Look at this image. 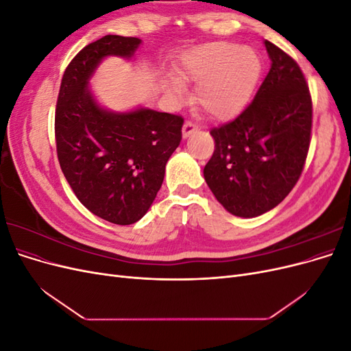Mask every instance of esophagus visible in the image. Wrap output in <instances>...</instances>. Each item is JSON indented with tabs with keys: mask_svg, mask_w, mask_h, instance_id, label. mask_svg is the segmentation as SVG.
Segmentation results:
<instances>
[{
	"mask_svg": "<svg viewBox=\"0 0 351 351\" xmlns=\"http://www.w3.org/2000/svg\"><path fill=\"white\" fill-rule=\"evenodd\" d=\"M197 129H199V127H197L193 121L187 120V121L184 123V125H183V137H189L192 133L197 132Z\"/></svg>",
	"mask_w": 351,
	"mask_h": 351,
	"instance_id": "esophagus-1",
	"label": "esophagus"
}]
</instances>
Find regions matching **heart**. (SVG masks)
<instances>
[{
	"label": "heart",
	"instance_id": "heart-1",
	"mask_svg": "<svg viewBox=\"0 0 351 351\" xmlns=\"http://www.w3.org/2000/svg\"><path fill=\"white\" fill-rule=\"evenodd\" d=\"M184 76L200 82L196 101L215 119H230L249 101L261 74V61L252 48L234 42H210L189 52ZM171 90L180 93L173 83Z\"/></svg>",
	"mask_w": 351,
	"mask_h": 351
}]
</instances>
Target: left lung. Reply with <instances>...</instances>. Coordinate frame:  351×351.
<instances>
[{
    "label": "left lung",
    "instance_id": "obj_1",
    "mask_svg": "<svg viewBox=\"0 0 351 351\" xmlns=\"http://www.w3.org/2000/svg\"><path fill=\"white\" fill-rule=\"evenodd\" d=\"M272 61L253 101L234 120L210 129L215 151L206 184L230 214L271 210L299 182L312 134V97L299 64L265 40Z\"/></svg>",
    "mask_w": 351,
    "mask_h": 351
}]
</instances>
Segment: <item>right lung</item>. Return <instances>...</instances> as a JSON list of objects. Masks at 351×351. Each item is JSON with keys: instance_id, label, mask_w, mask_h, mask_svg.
<instances>
[{"instance_id": "obj_1", "label": "right lung", "mask_w": 351, "mask_h": 351, "mask_svg": "<svg viewBox=\"0 0 351 351\" xmlns=\"http://www.w3.org/2000/svg\"><path fill=\"white\" fill-rule=\"evenodd\" d=\"M141 42L107 35L79 51L62 74L56 108L62 174L83 206L119 226L133 224L151 208L184 123L177 114L147 108L117 114L95 102L88 83L101 60L130 58Z\"/></svg>"}]
</instances>
